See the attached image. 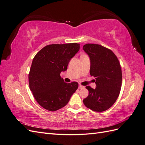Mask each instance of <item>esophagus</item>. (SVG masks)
I'll return each instance as SVG.
<instances>
[{
    "instance_id": "1",
    "label": "esophagus",
    "mask_w": 145,
    "mask_h": 145,
    "mask_svg": "<svg viewBox=\"0 0 145 145\" xmlns=\"http://www.w3.org/2000/svg\"><path fill=\"white\" fill-rule=\"evenodd\" d=\"M83 88H84V86H82V85H79V86H78V88H79V89Z\"/></svg>"
}]
</instances>
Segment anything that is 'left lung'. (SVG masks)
I'll return each instance as SVG.
<instances>
[{
  "mask_svg": "<svg viewBox=\"0 0 145 145\" xmlns=\"http://www.w3.org/2000/svg\"><path fill=\"white\" fill-rule=\"evenodd\" d=\"M91 60L90 74L95 78V89L86 86L88 96L83 99L85 106L95 112L110 108L119 95L122 82L120 64L115 54L107 48L94 43L83 45Z\"/></svg>",
  "mask_w": 145,
  "mask_h": 145,
  "instance_id": "obj_1",
  "label": "left lung"
}]
</instances>
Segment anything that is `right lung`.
<instances>
[{
  "label": "right lung",
  "instance_id": "add662e5",
  "mask_svg": "<svg viewBox=\"0 0 145 145\" xmlns=\"http://www.w3.org/2000/svg\"><path fill=\"white\" fill-rule=\"evenodd\" d=\"M80 49L77 43L46 45L34 56L28 75L29 89L40 106L50 111L64 107L78 88V83H66L60 74L67 69Z\"/></svg>",
  "mask_w": 145,
  "mask_h": 145
}]
</instances>
